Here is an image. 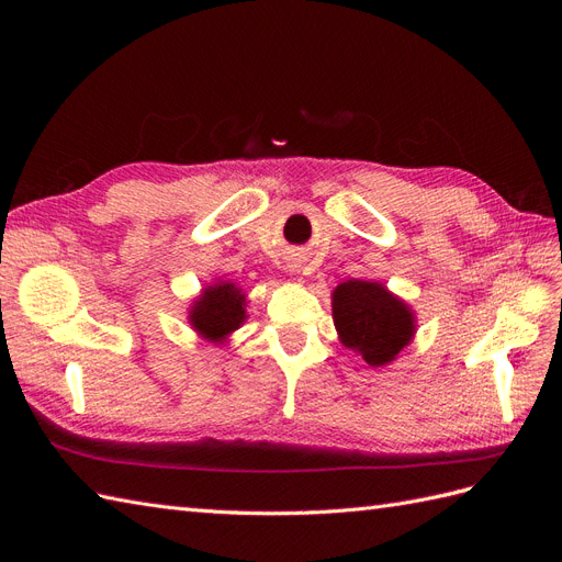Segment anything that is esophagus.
I'll list each match as a JSON object with an SVG mask.
<instances>
[{"label":"esophagus","instance_id":"obj_1","mask_svg":"<svg viewBox=\"0 0 562 562\" xmlns=\"http://www.w3.org/2000/svg\"><path fill=\"white\" fill-rule=\"evenodd\" d=\"M288 269H291V271H295V269H297V265H293V262H288Z\"/></svg>","mask_w":562,"mask_h":562}]
</instances>
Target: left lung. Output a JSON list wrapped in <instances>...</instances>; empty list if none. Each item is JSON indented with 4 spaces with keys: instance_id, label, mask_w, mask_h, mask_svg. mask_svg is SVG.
<instances>
[{
    "instance_id": "1",
    "label": "left lung",
    "mask_w": 562,
    "mask_h": 562,
    "mask_svg": "<svg viewBox=\"0 0 562 562\" xmlns=\"http://www.w3.org/2000/svg\"><path fill=\"white\" fill-rule=\"evenodd\" d=\"M333 318L342 345L359 351L368 366L394 361L415 333L407 304L372 281L339 283L333 293Z\"/></svg>"
}]
</instances>
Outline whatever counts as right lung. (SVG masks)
I'll use <instances>...</instances> for the list:
<instances>
[{"label":"right lung","mask_w":562,"mask_h":562,"mask_svg":"<svg viewBox=\"0 0 562 562\" xmlns=\"http://www.w3.org/2000/svg\"><path fill=\"white\" fill-rule=\"evenodd\" d=\"M246 297L234 283H215L192 307V326L206 339L223 342L246 318Z\"/></svg>","instance_id":"right-lung-1"}]
</instances>
